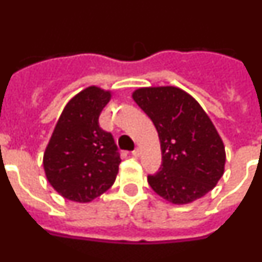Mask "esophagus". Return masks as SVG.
Segmentation results:
<instances>
[{"mask_svg":"<svg viewBox=\"0 0 262 262\" xmlns=\"http://www.w3.org/2000/svg\"><path fill=\"white\" fill-rule=\"evenodd\" d=\"M140 154H142V152H140V149H139V148H136V149H134V151H133V156L134 157H139V156H140Z\"/></svg>","mask_w":262,"mask_h":262,"instance_id":"34e87169","label":"esophagus"}]
</instances>
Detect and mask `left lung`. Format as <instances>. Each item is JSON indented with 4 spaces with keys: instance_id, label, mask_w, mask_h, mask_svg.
<instances>
[{
    "instance_id": "8db88e82",
    "label": "left lung",
    "mask_w": 262,
    "mask_h": 262,
    "mask_svg": "<svg viewBox=\"0 0 262 262\" xmlns=\"http://www.w3.org/2000/svg\"><path fill=\"white\" fill-rule=\"evenodd\" d=\"M133 98L159 134L163 163L156 174L148 176L155 193L186 205L212 190L224 173L226 152L200 103L174 86L142 88Z\"/></svg>"
}]
</instances>
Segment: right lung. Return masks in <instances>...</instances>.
Here are the masks:
<instances>
[{"label":"right lung","instance_id":"add662e5","mask_svg":"<svg viewBox=\"0 0 262 262\" xmlns=\"http://www.w3.org/2000/svg\"><path fill=\"white\" fill-rule=\"evenodd\" d=\"M110 92L89 86L67 103L46 148L47 180L64 198L90 202L114 184L120 157L114 138L99 127Z\"/></svg>","mask_w":262,"mask_h":262}]
</instances>
